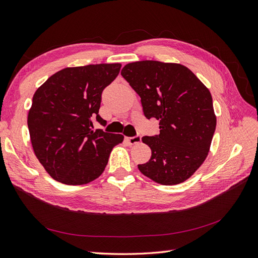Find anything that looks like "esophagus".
I'll return each mask as SVG.
<instances>
[{
    "mask_svg": "<svg viewBox=\"0 0 258 258\" xmlns=\"http://www.w3.org/2000/svg\"><path fill=\"white\" fill-rule=\"evenodd\" d=\"M126 140L130 145H135V144H139L141 142V137L137 136V137H132V138H126Z\"/></svg>",
    "mask_w": 258,
    "mask_h": 258,
    "instance_id": "obj_1",
    "label": "esophagus"
}]
</instances>
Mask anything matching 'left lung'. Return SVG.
I'll use <instances>...</instances> for the list:
<instances>
[{
  "label": "left lung",
  "instance_id": "left-lung-1",
  "mask_svg": "<svg viewBox=\"0 0 258 258\" xmlns=\"http://www.w3.org/2000/svg\"><path fill=\"white\" fill-rule=\"evenodd\" d=\"M121 76L141 97L144 116L159 120V135L142 138L152 156L139 170L164 185L183 182L210 152L217 121L210 90L176 62H129Z\"/></svg>",
  "mask_w": 258,
  "mask_h": 258
}]
</instances>
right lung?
<instances>
[{"mask_svg":"<svg viewBox=\"0 0 258 258\" xmlns=\"http://www.w3.org/2000/svg\"><path fill=\"white\" fill-rule=\"evenodd\" d=\"M121 64L67 67L55 73L33 94L28 128L34 154L58 182L87 184L105 169L122 135L93 130L103 90L119 74Z\"/></svg>","mask_w":258,"mask_h":258,"instance_id":"right-lung-1","label":"right lung"}]
</instances>
